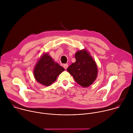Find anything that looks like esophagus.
Masks as SVG:
<instances>
[{
	"label": "esophagus",
	"instance_id": "34e87169",
	"mask_svg": "<svg viewBox=\"0 0 133 133\" xmlns=\"http://www.w3.org/2000/svg\"><path fill=\"white\" fill-rule=\"evenodd\" d=\"M68 65L67 64H65L63 65V67L65 69H67V68H68Z\"/></svg>",
	"mask_w": 133,
	"mask_h": 133
}]
</instances>
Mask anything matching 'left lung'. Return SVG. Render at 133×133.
<instances>
[{"mask_svg":"<svg viewBox=\"0 0 133 133\" xmlns=\"http://www.w3.org/2000/svg\"><path fill=\"white\" fill-rule=\"evenodd\" d=\"M75 58L76 62L67 68L68 72L82 87L90 85L97 77L98 68L95 61L85 50L76 52Z\"/></svg>","mask_w":133,"mask_h":133,"instance_id":"8db88e82","label":"left lung"}]
</instances>
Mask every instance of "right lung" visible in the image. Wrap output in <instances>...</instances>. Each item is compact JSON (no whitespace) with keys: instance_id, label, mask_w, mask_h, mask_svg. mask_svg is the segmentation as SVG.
I'll return each mask as SVG.
<instances>
[{"instance_id":"right-lung-1","label":"right lung","mask_w":133,"mask_h":133,"mask_svg":"<svg viewBox=\"0 0 133 133\" xmlns=\"http://www.w3.org/2000/svg\"><path fill=\"white\" fill-rule=\"evenodd\" d=\"M64 68L54 62L48 54H44L37 63L34 70V76L41 84L48 86L55 82L57 77Z\"/></svg>"}]
</instances>
